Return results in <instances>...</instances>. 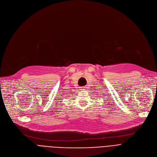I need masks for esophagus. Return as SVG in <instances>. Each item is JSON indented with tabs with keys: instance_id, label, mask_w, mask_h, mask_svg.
<instances>
[{
	"instance_id": "esophagus-1",
	"label": "esophagus",
	"mask_w": 157,
	"mask_h": 157,
	"mask_svg": "<svg viewBox=\"0 0 157 157\" xmlns=\"http://www.w3.org/2000/svg\"><path fill=\"white\" fill-rule=\"evenodd\" d=\"M88 87H87V86H83V87H81L80 88V90H86V88H87Z\"/></svg>"
}]
</instances>
